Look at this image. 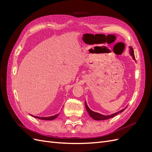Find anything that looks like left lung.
Here are the masks:
<instances>
[{
	"label": "left lung",
	"mask_w": 152,
	"mask_h": 152,
	"mask_svg": "<svg viewBox=\"0 0 152 152\" xmlns=\"http://www.w3.org/2000/svg\"><path fill=\"white\" fill-rule=\"evenodd\" d=\"M129 53H130L131 56L132 57V59H134V60H135L134 50H133V49L131 46L129 47ZM85 106H86V108L87 112H88L90 117L93 118L94 120H95V121H104V120H107V119H109V118H111L115 117V115H118L119 113L122 112L126 108V107L125 108H124V109L120 110V111H118L116 113H114L112 115H104L100 114L99 113L92 111V110L88 107V106H87L86 102H85Z\"/></svg>",
	"instance_id": "obj_1"
}]
</instances>
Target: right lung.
<instances>
[{
    "label": "right lung",
    "instance_id": "right-lung-1",
    "mask_svg": "<svg viewBox=\"0 0 152 152\" xmlns=\"http://www.w3.org/2000/svg\"><path fill=\"white\" fill-rule=\"evenodd\" d=\"M59 113L58 114H56L54 115L53 116H50V117H37V116H34L32 115H31L32 117H34L35 118H39V119H41V120H46V121H50V120H54V119L56 118L58 116Z\"/></svg>",
    "mask_w": 152,
    "mask_h": 152
}]
</instances>
